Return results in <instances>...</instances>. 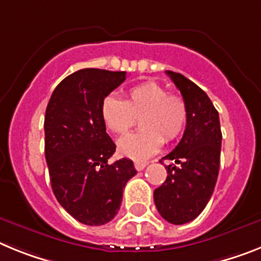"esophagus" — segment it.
Masks as SVG:
<instances>
[{"label": "esophagus", "instance_id": "1", "mask_svg": "<svg viewBox=\"0 0 261 261\" xmlns=\"http://www.w3.org/2000/svg\"><path fill=\"white\" fill-rule=\"evenodd\" d=\"M147 165V162H134V167H135V169L137 171H142V169L146 168Z\"/></svg>", "mask_w": 261, "mask_h": 261}]
</instances>
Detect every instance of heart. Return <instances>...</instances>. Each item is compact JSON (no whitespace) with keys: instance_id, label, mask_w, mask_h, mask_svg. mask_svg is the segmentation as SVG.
Instances as JSON below:
<instances>
[{"instance_id":"heart-1","label":"heart","mask_w":261,"mask_h":261,"mask_svg":"<svg viewBox=\"0 0 261 261\" xmlns=\"http://www.w3.org/2000/svg\"><path fill=\"white\" fill-rule=\"evenodd\" d=\"M101 115L108 130L117 135L127 133L137 123V118H142L143 130L118 140V152L134 160H144L162 148L164 139L172 142L184 133L188 106L182 97L169 94L162 85L147 81L130 88L124 101L115 96L105 97Z\"/></svg>"}]
</instances>
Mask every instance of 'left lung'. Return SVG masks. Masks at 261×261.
<instances>
[{
	"mask_svg": "<svg viewBox=\"0 0 261 261\" xmlns=\"http://www.w3.org/2000/svg\"><path fill=\"white\" fill-rule=\"evenodd\" d=\"M165 73L182 94L188 106V123L180 143L160 160H172L174 164L165 165L168 176L153 192V201L165 221L184 225L202 213L214 192L222 133L219 114L207 94L181 73Z\"/></svg>",
	"mask_w": 261,
	"mask_h": 261,
	"instance_id": "1",
	"label": "left lung"
}]
</instances>
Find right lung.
I'll use <instances>...</instances> for the list:
<instances>
[{
  "mask_svg": "<svg viewBox=\"0 0 261 261\" xmlns=\"http://www.w3.org/2000/svg\"><path fill=\"white\" fill-rule=\"evenodd\" d=\"M126 80V72L85 68L52 93L44 117V153L52 192L84 225L101 226L119 212L123 189L137 174L130 159L108 160L115 144L106 134L101 105Z\"/></svg>",
  "mask_w": 261,
  "mask_h": 261,
  "instance_id": "1",
  "label": "right lung"
}]
</instances>
